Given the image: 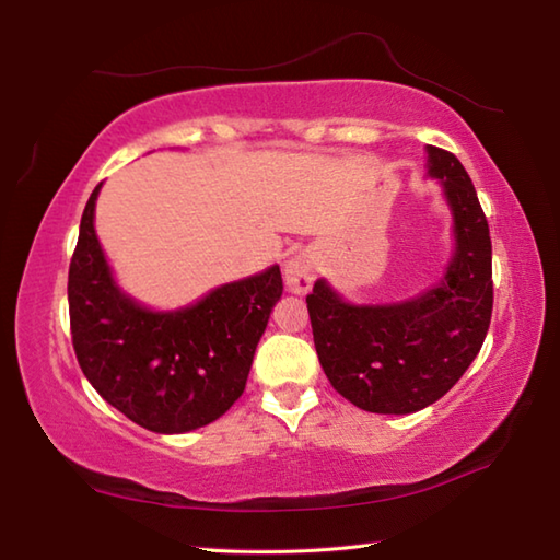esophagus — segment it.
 <instances>
[{
  "label": "esophagus",
  "mask_w": 560,
  "mask_h": 560,
  "mask_svg": "<svg viewBox=\"0 0 560 560\" xmlns=\"http://www.w3.org/2000/svg\"><path fill=\"white\" fill-rule=\"evenodd\" d=\"M316 258L312 253L302 250L298 256H292L288 262H284V284H288L290 292L304 294L312 290V282L316 278Z\"/></svg>",
  "instance_id": "obj_1"
}]
</instances>
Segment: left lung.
<instances>
[{
    "mask_svg": "<svg viewBox=\"0 0 560 560\" xmlns=\"http://www.w3.org/2000/svg\"><path fill=\"white\" fill-rule=\"evenodd\" d=\"M429 173L444 183L456 253L441 288L389 307H355L324 280L307 310L319 363L348 402L375 415H409L444 397L480 353L492 316L490 229L466 167L429 145Z\"/></svg>",
    "mask_w": 560,
    "mask_h": 560,
    "instance_id": "left-lung-1",
    "label": "left lung"
}]
</instances>
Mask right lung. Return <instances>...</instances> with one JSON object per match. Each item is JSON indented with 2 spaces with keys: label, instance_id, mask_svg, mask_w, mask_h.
Wrapping results in <instances>:
<instances>
[{
  "label": "right lung",
  "instance_id": "right-lung-1",
  "mask_svg": "<svg viewBox=\"0 0 560 560\" xmlns=\"http://www.w3.org/2000/svg\"><path fill=\"white\" fill-rule=\"evenodd\" d=\"M82 212L68 304L78 363L92 387L143 429L180 434L219 419L246 389L253 353L282 294L280 268L221 284L195 307L149 312L119 292Z\"/></svg>",
  "mask_w": 560,
  "mask_h": 560
}]
</instances>
